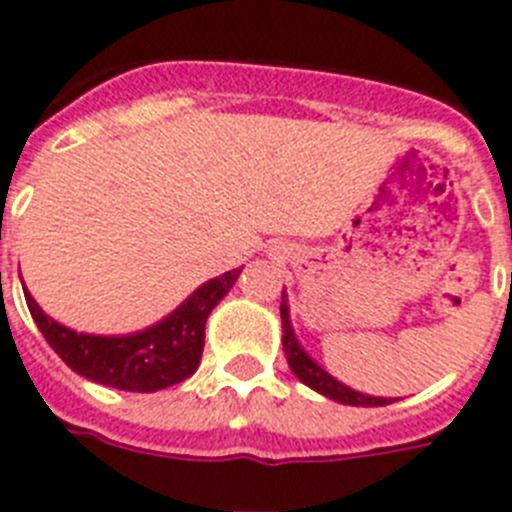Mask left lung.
<instances>
[{
	"mask_svg": "<svg viewBox=\"0 0 512 512\" xmlns=\"http://www.w3.org/2000/svg\"><path fill=\"white\" fill-rule=\"evenodd\" d=\"M279 316H282V347H285L287 365L295 373L300 383H305L308 388L318 391L321 396L331 401H339V404L347 406H386L396 399H383V396H370V393H360L355 388L344 386L342 381H336L334 375L326 373V370L318 365L313 357L305 352V347L300 344L298 334L292 329L290 321V305H287V292L282 290V305H279Z\"/></svg>",
	"mask_w": 512,
	"mask_h": 512,
	"instance_id": "8db88e82",
	"label": "left lung"
}]
</instances>
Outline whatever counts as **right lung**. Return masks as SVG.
<instances>
[{
	"label": "right lung",
	"mask_w": 512,
	"mask_h": 512,
	"mask_svg": "<svg viewBox=\"0 0 512 512\" xmlns=\"http://www.w3.org/2000/svg\"><path fill=\"white\" fill-rule=\"evenodd\" d=\"M243 269V266H240ZM240 269L225 272L196 287L176 310L147 329L131 334H82L54 321L41 310L28 290L30 316L56 355L77 375L119 391L152 393L186 381L199 368L204 349V326L214 305L238 282Z\"/></svg>",
	"instance_id": "obj_1"
}]
</instances>
